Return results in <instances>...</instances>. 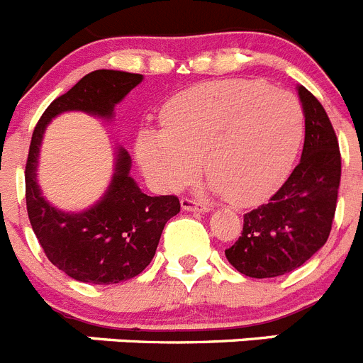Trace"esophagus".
Here are the masks:
<instances>
[{"mask_svg": "<svg viewBox=\"0 0 363 363\" xmlns=\"http://www.w3.org/2000/svg\"><path fill=\"white\" fill-rule=\"evenodd\" d=\"M182 209L184 211H198V213H209V205L201 203L198 200H192V198H182Z\"/></svg>", "mask_w": 363, "mask_h": 363, "instance_id": "34e87169", "label": "esophagus"}]
</instances>
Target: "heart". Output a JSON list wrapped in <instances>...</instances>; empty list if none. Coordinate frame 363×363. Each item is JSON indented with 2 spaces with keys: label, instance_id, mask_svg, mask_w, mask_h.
<instances>
[{
  "label": "heart",
  "instance_id": "b5f03b06",
  "mask_svg": "<svg viewBox=\"0 0 363 363\" xmlns=\"http://www.w3.org/2000/svg\"><path fill=\"white\" fill-rule=\"evenodd\" d=\"M163 129H142L136 158L158 187L179 191L200 174L234 205H255L281 185L298 156L303 114L291 92L259 79L200 83L167 101Z\"/></svg>",
  "mask_w": 363,
  "mask_h": 363
}]
</instances>
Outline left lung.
Instances as JSON below:
<instances>
[{"label": "left lung", "mask_w": 363, "mask_h": 363, "mask_svg": "<svg viewBox=\"0 0 363 363\" xmlns=\"http://www.w3.org/2000/svg\"><path fill=\"white\" fill-rule=\"evenodd\" d=\"M306 140L300 163L267 203L243 216L242 236L225 249L229 264L251 278L281 277L325 245L335 220L342 158L318 99L298 86Z\"/></svg>", "instance_id": "1"}]
</instances>
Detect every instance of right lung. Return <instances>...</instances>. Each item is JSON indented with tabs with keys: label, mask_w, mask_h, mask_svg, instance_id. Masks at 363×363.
<instances>
[{
	"label": "right lung",
	"mask_w": 363,
	"mask_h": 363,
	"mask_svg": "<svg viewBox=\"0 0 363 363\" xmlns=\"http://www.w3.org/2000/svg\"><path fill=\"white\" fill-rule=\"evenodd\" d=\"M142 74L94 70L56 98L32 133L25 167L28 220L47 258L67 277L85 284H120L150 264L165 223L179 213L176 196H147L129 176L130 156L118 149L116 167L104 198L82 213H63L41 196L36 182L45 129L67 111L111 120L114 107L142 82Z\"/></svg>",
	"instance_id": "1"
}]
</instances>
